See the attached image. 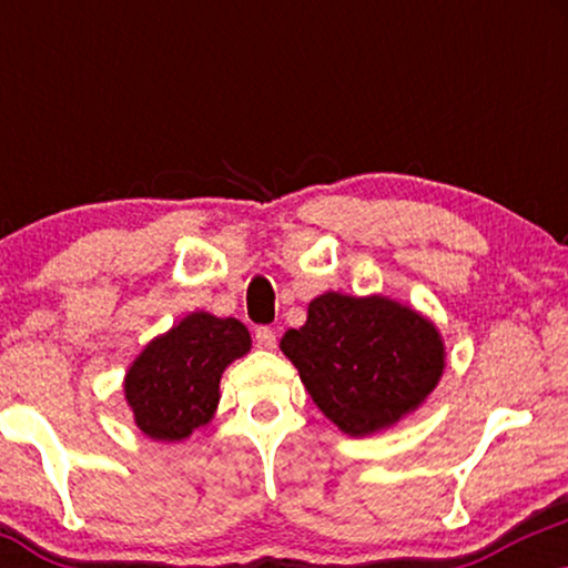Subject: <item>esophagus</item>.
Returning <instances> with one entry per match:
<instances>
[{"instance_id": "1", "label": "esophagus", "mask_w": 568, "mask_h": 568, "mask_svg": "<svg viewBox=\"0 0 568 568\" xmlns=\"http://www.w3.org/2000/svg\"><path fill=\"white\" fill-rule=\"evenodd\" d=\"M255 346L266 348V352H274V348H276V331L268 328V325H261V328H255Z\"/></svg>"}]
</instances>
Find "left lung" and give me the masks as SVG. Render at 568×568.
I'll return each mask as SVG.
<instances>
[{
	"mask_svg": "<svg viewBox=\"0 0 568 568\" xmlns=\"http://www.w3.org/2000/svg\"><path fill=\"white\" fill-rule=\"evenodd\" d=\"M282 352L300 369L315 406L352 437L385 429L434 390L445 346L434 325L385 297L328 292L310 302Z\"/></svg>",
	"mask_w": 568,
	"mask_h": 568,
	"instance_id": "8db88e82",
	"label": "left lung"
}]
</instances>
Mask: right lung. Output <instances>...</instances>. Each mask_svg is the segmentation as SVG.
Listing matches in <instances>:
<instances>
[{"label":"right lung","mask_w":568,"mask_h":568,"mask_svg":"<svg viewBox=\"0 0 568 568\" xmlns=\"http://www.w3.org/2000/svg\"><path fill=\"white\" fill-rule=\"evenodd\" d=\"M251 348L235 317L193 313L139 354L126 375L136 426L152 439L178 442L212 418L224 367Z\"/></svg>","instance_id":"1"}]
</instances>
